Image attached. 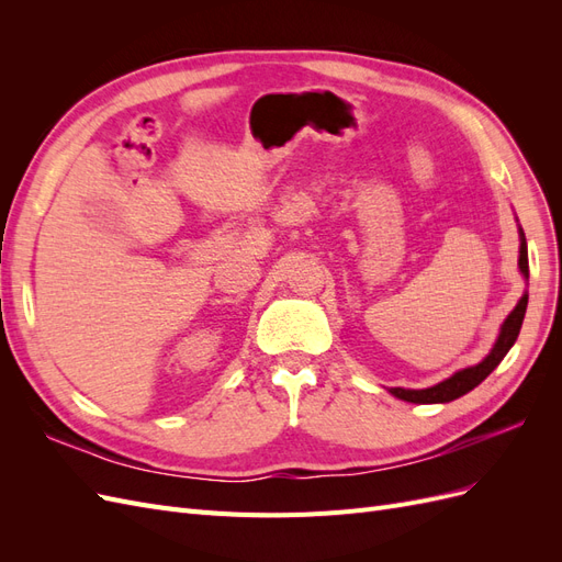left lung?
Instances as JSON below:
<instances>
[{"label":"left lung","instance_id":"obj_1","mask_svg":"<svg viewBox=\"0 0 562 562\" xmlns=\"http://www.w3.org/2000/svg\"><path fill=\"white\" fill-rule=\"evenodd\" d=\"M518 236H520L518 269H520V274L527 281V277H530V267H527V241H525V232H522L520 225H518ZM525 310H527V291L518 300L514 312L504 318L502 328H499V335L495 339V345H492V349L487 351V356H485L481 363L457 370L454 375H450L448 380L438 382L434 386H427V389L391 386L389 394L401 398V401H407V403H450V401H454L459 396L469 394L473 386H479L490 375V372L502 363V359L508 353V349L514 347V342L518 339V333H520V326H522Z\"/></svg>","mask_w":562,"mask_h":562}]
</instances>
